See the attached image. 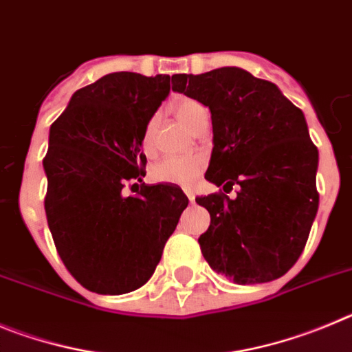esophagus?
<instances>
[{"mask_svg":"<svg viewBox=\"0 0 352 352\" xmlns=\"http://www.w3.org/2000/svg\"><path fill=\"white\" fill-rule=\"evenodd\" d=\"M184 192H186V196L189 198V201H195V192H192L191 188H184Z\"/></svg>","mask_w":352,"mask_h":352,"instance_id":"esophagus-1","label":"esophagus"}]
</instances>
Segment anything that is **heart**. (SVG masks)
I'll return each mask as SVG.
<instances>
[{"label": "heart", "mask_w": 352, "mask_h": 352, "mask_svg": "<svg viewBox=\"0 0 352 352\" xmlns=\"http://www.w3.org/2000/svg\"><path fill=\"white\" fill-rule=\"evenodd\" d=\"M173 113L179 117V121L191 128L192 131L199 121L207 117V110L199 105L196 100L191 98H180L172 105ZM154 128H156V121L151 119L147 122L142 135V147L145 151H151L154 145ZM205 160L201 156H188V157H164V160L157 161L153 166V179L156 182L164 184H191L199 177V173L204 172Z\"/></svg>", "instance_id": "heart-1"}]
</instances>
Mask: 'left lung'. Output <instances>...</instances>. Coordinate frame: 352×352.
<instances>
[{"label":"left lung","mask_w":352,"mask_h":352,"mask_svg":"<svg viewBox=\"0 0 352 352\" xmlns=\"http://www.w3.org/2000/svg\"><path fill=\"white\" fill-rule=\"evenodd\" d=\"M172 82L212 113L205 179L224 191L240 186L233 199L221 189L196 198L210 214L201 254L236 284L283 277L303 252L319 205V154L303 112L275 84L233 66Z\"/></svg>","instance_id":"left-lung-1"}]
</instances>
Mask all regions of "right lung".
<instances>
[{
  "label": "right lung",
  "mask_w": 352,
  "mask_h": 352,
  "mask_svg": "<svg viewBox=\"0 0 352 352\" xmlns=\"http://www.w3.org/2000/svg\"><path fill=\"white\" fill-rule=\"evenodd\" d=\"M170 93L168 75L117 72L85 85L52 122L45 214L66 270L85 289L122 294L147 283L188 196L145 184L142 135ZM129 187L135 195H128Z\"/></svg>",
  "instance_id": "obj_1"
}]
</instances>
